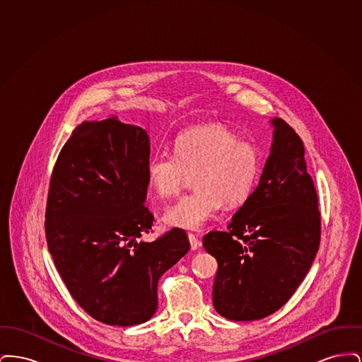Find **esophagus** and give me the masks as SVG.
<instances>
[{"label":"esophagus","instance_id":"obj_1","mask_svg":"<svg viewBox=\"0 0 362 362\" xmlns=\"http://www.w3.org/2000/svg\"><path fill=\"white\" fill-rule=\"evenodd\" d=\"M189 241L191 250H198L201 247V240L194 233H189Z\"/></svg>","mask_w":362,"mask_h":362}]
</instances>
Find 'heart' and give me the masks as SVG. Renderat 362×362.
I'll return each mask as SVG.
<instances>
[{
  "label": "heart",
  "instance_id": "obj_1",
  "mask_svg": "<svg viewBox=\"0 0 362 362\" xmlns=\"http://www.w3.org/2000/svg\"><path fill=\"white\" fill-rule=\"evenodd\" d=\"M175 156L160 153L146 163L149 186L160 198L180 192L194 176L195 191L180 197L164 213L170 226L199 230L223 205H243L257 187L262 170L258 148L223 124L194 127L176 138Z\"/></svg>",
  "mask_w": 362,
  "mask_h": 362
}]
</instances>
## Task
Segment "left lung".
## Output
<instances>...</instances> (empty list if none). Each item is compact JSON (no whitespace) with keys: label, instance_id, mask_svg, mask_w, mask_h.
I'll return each mask as SVG.
<instances>
[{"label":"left lung","instance_id":"left-lung-1","mask_svg":"<svg viewBox=\"0 0 362 362\" xmlns=\"http://www.w3.org/2000/svg\"><path fill=\"white\" fill-rule=\"evenodd\" d=\"M274 138L257 189L228 230H211L204 247L218 262L213 304L225 319L252 322L279 310L307 276L320 244L317 192L304 144L274 118Z\"/></svg>","mask_w":362,"mask_h":362}]
</instances>
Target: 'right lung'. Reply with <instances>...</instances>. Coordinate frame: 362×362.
<instances>
[{"label": "right lung", "mask_w": 362, "mask_h": 362, "mask_svg": "<svg viewBox=\"0 0 362 362\" xmlns=\"http://www.w3.org/2000/svg\"><path fill=\"white\" fill-rule=\"evenodd\" d=\"M148 133L117 117L77 126L52 168L46 240L76 303L98 322L127 327L155 315L160 276L189 250L175 228L152 243Z\"/></svg>", "instance_id": "add662e5"}]
</instances>
